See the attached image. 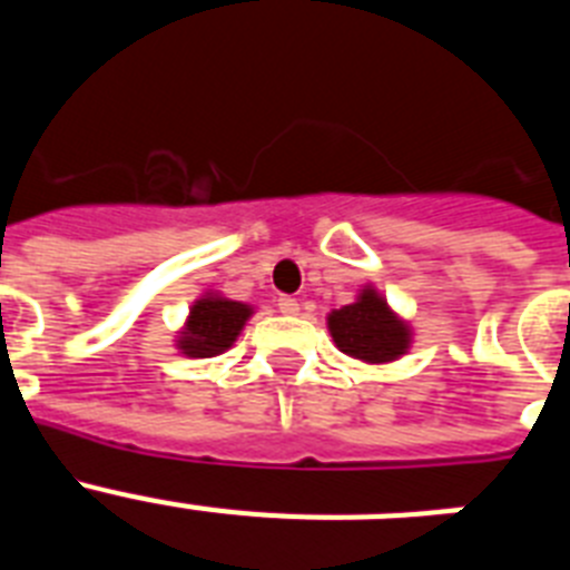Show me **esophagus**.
Segmentation results:
<instances>
[{"mask_svg": "<svg viewBox=\"0 0 570 570\" xmlns=\"http://www.w3.org/2000/svg\"><path fill=\"white\" fill-rule=\"evenodd\" d=\"M276 305H279V311L285 316H296V314H299V302H296L294 296H279V299H276Z\"/></svg>", "mask_w": 570, "mask_h": 570, "instance_id": "obj_1", "label": "esophagus"}]
</instances>
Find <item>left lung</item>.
Listing matches in <instances>:
<instances>
[{
	"instance_id": "obj_1",
	"label": "left lung",
	"mask_w": 570,
	"mask_h": 570,
	"mask_svg": "<svg viewBox=\"0 0 570 570\" xmlns=\"http://www.w3.org/2000/svg\"><path fill=\"white\" fill-rule=\"evenodd\" d=\"M328 331L342 354L371 365L400 360L411 347L407 322L391 311L385 296L376 294L374 285H365L351 305L331 311Z\"/></svg>"
}]
</instances>
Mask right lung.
<instances>
[{"instance_id":"obj_1","label":"right lung","mask_w":570,"mask_h":570,"mask_svg":"<svg viewBox=\"0 0 570 570\" xmlns=\"http://www.w3.org/2000/svg\"><path fill=\"white\" fill-rule=\"evenodd\" d=\"M250 314H254V308L245 305V302L225 299V296L208 291L190 305V316L185 322V328L179 331L176 347L185 356H194V360L225 354L236 342L239 331L245 328Z\"/></svg>"}]
</instances>
